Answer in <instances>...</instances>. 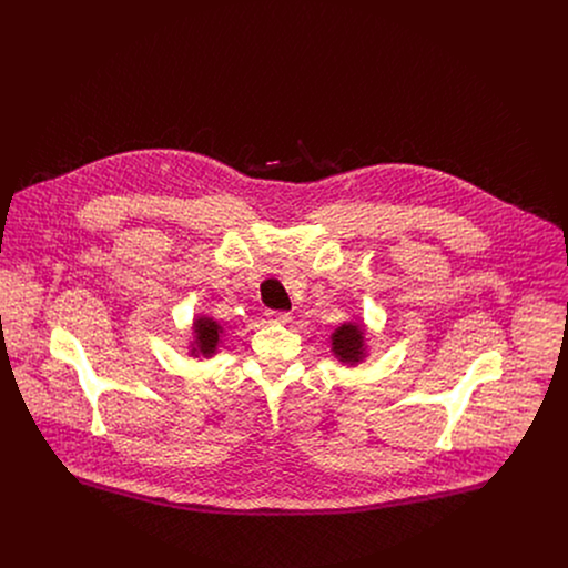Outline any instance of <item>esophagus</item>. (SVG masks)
I'll return each instance as SVG.
<instances>
[{"instance_id":"obj_1","label":"esophagus","mask_w":568,"mask_h":568,"mask_svg":"<svg viewBox=\"0 0 568 568\" xmlns=\"http://www.w3.org/2000/svg\"><path fill=\"white\" fill-rule=\"evenodd\" d=\"M293 317H291V313H266V322L268 324H288Z\"/></svg>"}]
</instances>
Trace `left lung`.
Returning <instances> with one entry per match:
<instances>
[{"label": "left lung", "mask_w": 568, "mask_h": 568, "mask_svg": "<svg viewBox=\"0 0 568 568\" xmlns=\"http://www.w3.org/2000/svg\"><path fill=\"white\" fill-rule=\"evenodd\" d=\"M329 352L338 363L347 367H356L363 361H367L369 356L367 325L349 320L334 327V332L329 334Z\"/></svg>", "instance_id": "obj_1"}]
</instances>
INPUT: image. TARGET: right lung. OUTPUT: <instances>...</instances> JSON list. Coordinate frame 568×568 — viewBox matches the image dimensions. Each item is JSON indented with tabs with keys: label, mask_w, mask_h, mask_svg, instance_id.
<instances>
[{
	"label": "right lung",
	"mask_w": 568,
	"mask_h": 568,
	"mask_svg": "<svg viewBox=\"0 0 568 568\" xmlns=\"http://www.w3.org/2000/svg\"><path fill=\"white\" fill-rule=\"evenodd\" d=\"M192 338L187 343V356L196 358V361H205L212 358L221 343H223V325L219 324L216 320L207 317V315H194L192 320Z\"/></svg>",
	"instance_id": "add662e5"
}]
</instances>
